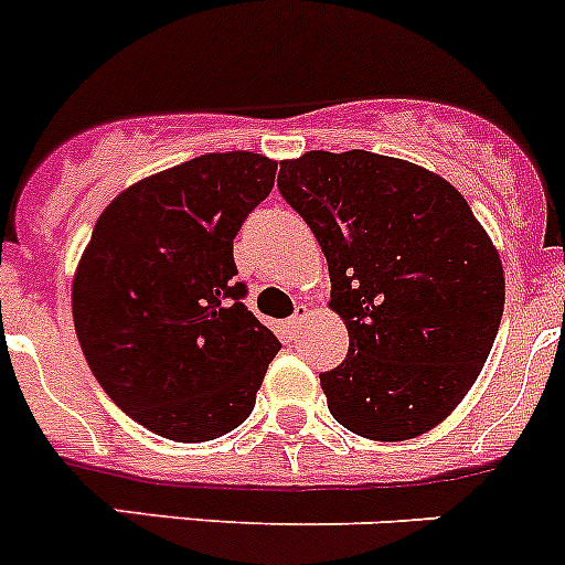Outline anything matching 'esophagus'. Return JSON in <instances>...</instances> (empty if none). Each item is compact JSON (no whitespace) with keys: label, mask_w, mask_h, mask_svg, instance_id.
<instances>
[{"label":"esophagus","mask_w":565,"mask_h":565,"mask_svg":"<svg viewBox=\"0 0 565 565\" xmlns=\"http://www.w3.org/2000/svg\"><path fill=\"white\" fill-rule=\"evenodd\" d=\"M308 316H310L308 305H297V310H294V316L286 321V330L291 332V335H297V332L302 330L305 321H308Z\"/></svg>","instance_id":"esophagus-1"}]
</instances>
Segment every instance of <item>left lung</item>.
<instances>
[{
    "label": "left lung",
    "mask_w": 565,
    "mask_h": 565,
    "mask_svg": "<svg viewBox=\"0 0 565 565\" xmlns=\"http://www.w3.org/2000/svg\"><path fill=\"white\" fill-rule=\"evenodd\" d=\"M279 193L330 268L349 332L319 374L332 418L369 440L438 427L480 377L504 310V268L463 193L399 158L305 152L279 163Z\"/></svg>",
    "instance_id": "obj_1"
}]
</instances>
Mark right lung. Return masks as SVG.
I'll list each match as a JSON object with an SVG mask.
<instances>
[{"label": "right lung", "instance_id": "right-lung-1", "mask_svg": "<svg viewBox=\"0 0 565 565\" xmlns=\"http://www.w3.org/2000/svg\"><path fill=\"white\" fill-rule=\"evenodd\" d=\"M277 160L211 152L118 193L77 263L72 313L105 394L154 435L213 440L249 418L279 341L241 302L233 238Z\"/></svg>", "mask_w": 565, "mask_h": 565}]
</instances>
